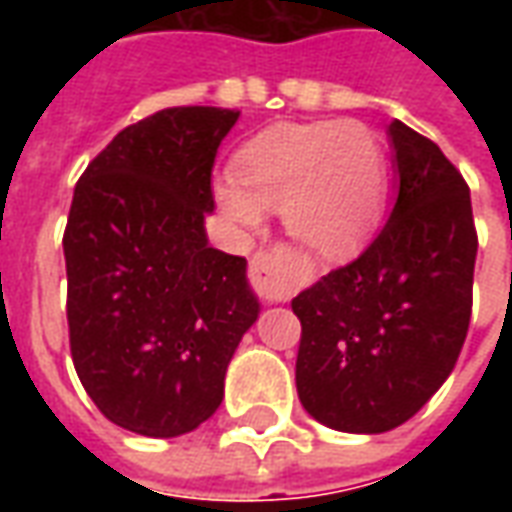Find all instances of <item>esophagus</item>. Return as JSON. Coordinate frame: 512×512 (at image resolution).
Segmentation results:
<instances>
[{
	"label": "esophagus",
	"instance_id": "obj_1",
	"mask_svg": "<svg viewBox=\"0 0 512 512\" xmlns=\"http://www.w3.org/2000/svg\"><path fill=\"white\" fill-rule=\"evenodd\" d=\"M249 277L255 290L271 304H282L293 296V282L285 274V257L282 249H268V252H257L249 263Z\"/></svg>",
	"mask_w": 512,
	"mask_h": 512
}]
</instances>
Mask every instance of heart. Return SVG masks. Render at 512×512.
Returning <instances> with one entry per match:
<instances>
[{
	"label": "heart",
	"mask_w": 512,
	"mask_h": 512,
	"mask_svg": "<svg viewBox=\"0 0 512 512\" xmlns=\"http://www.w3.org/2000/svg\"><path fill=\"white\" fill-rule=\"evenodd\" d=\"M233 177L216 183V202L241 230L255 233L268 211L318 257H340L373 233L389 191L381 136L356 120L274 123L233 156Z\"/></svg>",
	"instance_id": "heart-1"
}]
</instances>
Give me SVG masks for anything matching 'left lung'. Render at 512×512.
Wrapping results in <instances>:
<instances>
[{
  "label": "left lung",
  "instance_id": "left-lung-1",
  "mask_svg": "<svg viewBox=\"0 0 512 512\" xmlns=\"http://www.w3.org/2000/svg\"><path fill=\"white\" fill-rule=\"evenodd\" d=\"M397 200L354 263L293 299L296 389L321 425L386 433L417 414L458 362L472 318L477 233L461 172L395 120Z\"/></svg>",
  "mask_w": 512,
  "mask_h": 512
}]
</instances>
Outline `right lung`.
<instances>
[{"label":"right lung","mask_w":512,"mask_h":512,"mask_svg":"<svg viewBox=\"0 0 512 512\" xmlns=\"http://www.w3.org/2000/svg\"><path fill=\"white\" fill-rule=\"evenodd\" d=\"M241 112L175 106L123 128L73 191L62 238L79 381L120 428L172 439L219 408L260 315L244 257L213 249L216 150Z\"/></svg>","instance_id":"obj_1"}]
</instances>
